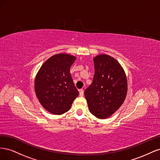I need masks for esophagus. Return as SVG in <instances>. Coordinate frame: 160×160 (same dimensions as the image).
Listing matches in <instances>:
<instances>
[{"instance_id":"34e87169","label":"esophagus","mask_w":160,"mask_h":160,"mask_svg":"<svg viewBox=\"0 0 160 160\" xmlns=\"http://www.w3.org/2000/svg\"><path fill=\"white\" fill-rule=\"evenodd\" d=\"M79 95L80 96H83V95H84V91H83V89H79Z\"/></svg>"}]
</instances>
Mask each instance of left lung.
Masks as SVG:
<instances>
[{"label": "left lung", "mask_w": 160, "mask_h": 160, "mask_svg": "<svg viewBox=\"0 0 160 160\" xmlns=\"http://www.w3.org/2000/svg\"><path fill=\"white\" fill-rule=\"evenodd\" d=\"M93 82L84 92L90 112L99 119L109 118L123 103L128 82L125 72L114 58L100 55L93 59Z\"/></svg>", "instance_id": "left-lung-1"}]
</instances>
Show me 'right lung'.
<instances>
[{"label": "right lung", "mask_w": 160, "mask_h": 160, "mask_svg": "<svg viewBox=\"0 0 160 160\" xmlns=\"http://www.w3.org/2000/svg\"><path fill=\"white\" fill-rule=\"evenodd\" d=\"M75 59V57L65 53L53 55L44 62L36 76L37 98L42 107L52 114L68 111L79 95L70 73Z\"/></svg>", "instance_id": "obj_1"}]
</instances>
